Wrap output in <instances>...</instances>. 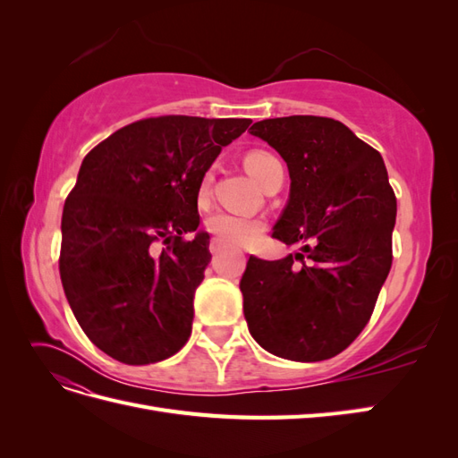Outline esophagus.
Instances as JSON below:
<instances>
[{"instance_id":"1","label":"esophagus","mask_w":458,"mask_h":458,"mask_svg":"<svg viewBox=\"0 0 458 458\" xmlns=\"http://www.w3.org/2000/svg\"><path fill=\"white\" fill-rule=\"evenodd\" d=\"M221 250H224V244H221L219 241L214 239V241L210 242V252H212V254H217V252H221Z\"/></svg>"}]
</instances>
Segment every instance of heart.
<instances>
[{
  "instance_id": "obj_1",
  "label": "heart",
  "mask_w": 458,
  "mask_h": 458,
  "mask_svg": "<svg viewBox=\"0 0 458 458\" xmlns=\"http://www.w3.org/2000/svg\"><path fill=\"white\" fill-rule=\"evenodd\" d=\"M281 162L275 155L267 150H250L246 152L244 157V168L248 170L258 183H266L267 177L273 174L275 168H279ZM212 182V174L208 172L202 177L200 191L204 192ZM206 231L214 234L216 241L224 242L227 246H242L254 242L261 231H263V221L250 216H239L231 212H214L210 217L206 219Z\"/></svg>"
}]
</instances>
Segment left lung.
<instances>
[{
  "mask_svg": "<svg viewBox=\"0 0 458 458\" xmlns=\"http://www.w3.org/2000/svg\"><path fill=\"white\" fill-rule=\"evenodd\" d=\"M250 133L288 165L290 197L273 239L298 252L248 259V330L273 355L323 361L361 335L377 306L394 258V189L380 152L338 120L269 118Z\"/></svg>",
  "mask_w": 458,
  "mask_h": 458,
  "instance_id": "left-lung-1",
  "label": "left lung"
}]
</instances>
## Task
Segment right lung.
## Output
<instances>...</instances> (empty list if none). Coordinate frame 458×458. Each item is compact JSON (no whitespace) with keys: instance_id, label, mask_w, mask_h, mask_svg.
Returning <instances> with one entry per match:
<instances>
[{"instance_id":"1","label":"right lung","mask_w":458,"mask_h":458,"mask_svg":"<svg viewBox=\"0 0 458 458\" xmlns=\"http://www.w3.org/2000/svg\"><path fill=\"white\" fill-rule=\"evenodd\" d=\"M248 118H143L93 147L63 208L61 281L86 336L126 365L168 359L191 336L212 256L199 191Z\"/></svg>"}]
</instances>
